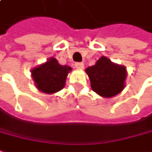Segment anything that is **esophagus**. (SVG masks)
I'll list each match as a JSON object with an SVG mask.
<instances>
[{
	"label": "esophagus",
	"instance_id": "34e87169",
	"mask_svg": "<svg viewBox=\"0 0 152 152\" xmlns=\"http://www.w3.org/2000/svg\"><path fill=\"white\" fill-rule=\"evenodd\" d=\"M75 66L77 69H83L84 68V63L83 62H76L75 64Z\"/></svg>",
	"mask_w": 152,
	"mask_h": 152
}]
</instances>
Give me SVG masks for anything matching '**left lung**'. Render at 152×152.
Listing matches in <instances>:
<instances>
[{
	"mask_svg": "<svg viewBox=\"0 0 152 152\" xmlns=\"http://www.w3.org/2000/svg\"><path fill=\"white\" fill-rule=\"evenodd\" d=\"M86 72L91 80V89L102 97H112L125 87L127 76L126 67L111 62L106 56H102L94 66L86 68Z\"/></svg>",
	"mask_w": 152,
	"mask_h": 152,
	"instance_id": "left-lung-1",
	"label": "left lung"
}]
</instances>
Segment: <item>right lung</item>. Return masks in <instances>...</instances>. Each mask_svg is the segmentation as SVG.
<instances>
[{
    "instance_id": "right-lung-1",
    "label": "right lung",
    "mask_w": 152,
    "mask_h": 152,
    "mask_svg": "<svg viewBox=\"0 0 152 152\" xmlns=\"http://www.w3.org/2000/svg\"><path fill=\"white\" fill-rule=\"evenodd\" d=\"M72 67L61 66L54 57L31 70L32 79L41 92L53 94L62 89Z\"/></svg>"
}]
</instances>
